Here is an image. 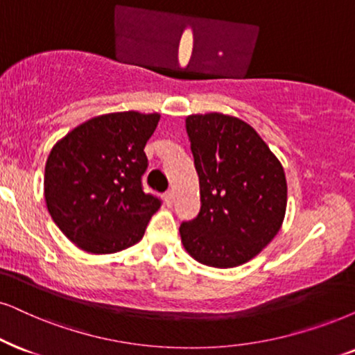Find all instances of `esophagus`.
Instances as JSON below:
<instances>
[{"instance_id": "obj_1", "label": "esophagus", "mask_w": 355, "mask_h": 355, "mask_svg": "<svg viewBox=\"0 0 355 355\" xmlns=\"http://www.w3.org/2000/svg\"><path fill=\"white\" fill-rule=\"evenodd\" d=\"M165 203H167V206L173 205V191L165 193Z\"/></svg>"}]
</instances>
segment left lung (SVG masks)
Instances as JSON below:
<instances>
[{
    "mask_svg": "<svg viewBox=\"0 0 355 355\" xmlns=\"http://www.w3.org/2000/svg\"><path fill=\"white\" fill-rule=\"evenodd\" d=\"M185 128L201 208L180 226L183 248L205 266H242L262 252L284 224V167L252 125L234 116L190 114Z\"/></svg>",
    "mask_w": 355,
    "mask_h": 355,
    "instance_id": "left-lung-1",
    "label": "left lung"
}]
</instances>
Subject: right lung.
<instances>
[{
	"label": "right lung",
	"instance_id": "obj_1",
	"mask_svg": "<svg viewBox=\"0 0 355 355\" xmlns=\"http://www.w3.org/2000/svg\"><path fill=\"white\" fill-rule=\"evenodd\" d=\"M159 113L95 116L55 142L44 196L58 230L89 254H114L142 239L160 200L142 190L144 147Z\"/></svg>",
	"mask_w": 355,
	"mask_h": 355
}]
</instances>
